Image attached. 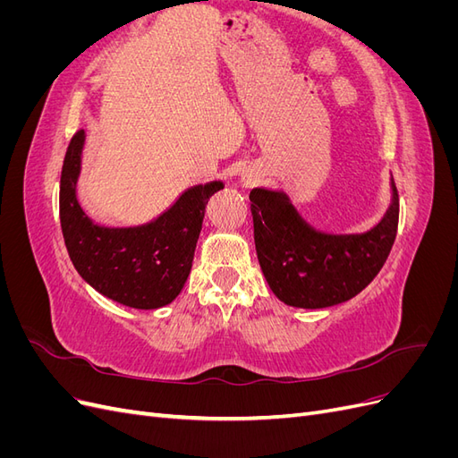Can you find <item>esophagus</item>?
<instances>
[{
    "label": "esophagus",
    "instance_id": "1",
    "mask_svg": "<svg viewBox=\"0 0 458 458\" xmlns=\"http://www.w3.org/2000/svg\"><path fill=\"white\" fill-rule=\"evenodd\" d=\"M242 182H244V183H250V182H252V177H250V175H244V177H242Z\"/></svg>",
    "mask_w": 458,
    "mask_h": 458
}]
</instances>
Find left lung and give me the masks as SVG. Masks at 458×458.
Here are the masks:
<instances>
[{
  "label": "left lung",
  "instance_id": "1",
  "mask_svg": "<svg viewBox=\"0 0 458 458\" xmlns=\"http://www.w3.org/2000/svg\"><path fill=\"white\" fill-rule=\"evenodd\" d=\"M377 225L363 233H328L300 214L286 191L254 187L250 210L263 276L286 306L323 310L357 296L378 275L390 254L399 219V197Z\"/></svg>",
  "mask_w": 458,
  "mask_h": 458
}]
</instances>
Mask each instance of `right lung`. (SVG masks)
Instances as JSON below:
<instances>
[{"label":"right lung","instance_id":"obj_1","mask_svg":"<svg viewBox=\"0 0 458 458\" xmlns=\"http://www.w3.org/2000/svg\"><path fill=\"white\" fill-rule=\"evenodd\" d=\"M86 131L66 148L61 172V229L76 271L97 293L133 310H158L185 286L208 199L221 179L197 183L145 224L108 225L95 221L78 200Z\"/></svg>","mask_w":458,"mask_h":458}]
</instances>
